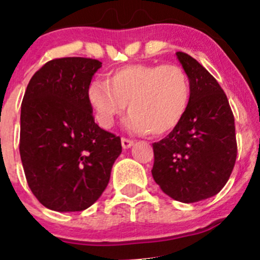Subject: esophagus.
Masks as SVG:
<instances>
[{"mask_svg": "<svg viewBox=\"0 0 260 260\" xmlns=\"http://www.w3.org/2000/svg\"><path fill=\"white\" fill-rule=\"evenodd\" d=\"M135 145V141L129 140V138H122V146L123 148H129Z\"/></svg>", "mask_w": 260, "mask_h": 260, "instance_id": "34e87169", "label": "esophagus"}]
</instances>
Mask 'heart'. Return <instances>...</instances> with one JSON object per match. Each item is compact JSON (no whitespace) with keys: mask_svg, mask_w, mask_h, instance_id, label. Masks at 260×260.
Segmentation results:
<instances>
[{"mask_svg":"<svg viewBox=\"0 0 260 260\" xmlns=\"http://www.w3.org/2000/svg\"><path fill=\"white\" fill-rule=\"evenodd\" d=\"M86 96L102 127H112L128 104L127 124L133 132L162 136L183 120L190 82L178 64H128L110 72L108 81L90 82Z\"/></svg>","mask_w":260,"mask_h":260,"instance_id":"b5f03b06","label":"heart"}]
</instances>
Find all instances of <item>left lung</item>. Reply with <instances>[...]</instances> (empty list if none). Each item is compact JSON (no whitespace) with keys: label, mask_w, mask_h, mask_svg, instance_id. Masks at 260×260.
Instances as JSON below:
<instances>
[{"label":"left lung","mask_w":260,"mask_h":260,"mask_svg":"<svg viewBox=\"0 0 260 260\" xmlns=\"http://www.w3.org/2000/svg\"><path fill=\"white\" fill-rule=\"evenodd\" d=\"M190 82L180 124L152 145L153 180L173 200L193 203L225 186L238 155L235 119L215 77L189 54L176 52Z\"/></svg>","instance_id":"obj_1"}]
</instances>
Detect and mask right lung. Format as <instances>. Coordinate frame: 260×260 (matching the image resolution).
I'll return each instance as SVG.
<instances>
[{"instance_id":"add662e5","label":"right lung","mask_w":260,"mask_h":260,"mask_svg":"<svg viewBox=\"0 0 260 260\" xmlns=\"http://www.w3.org/2000/svg\"><path fill=\"white\" fill-rule=\"evenodd\" d=\"M102 62L66 57L47 62L25 91L20 156L29 188L57 212L89 208L107 188L120 138L95 123L87 86Z\"/></svg>"}]
</instances>
